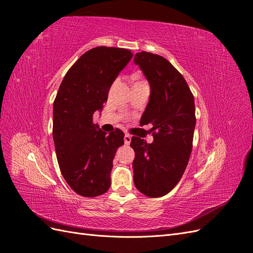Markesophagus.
I'll return each mask as SVG.
<instances>
[{"mask_svg":"<svg viewBox=\"0 0 253 253\" xmlns=\"http://www.w3.org/2000/svg\"><path fill=\"white\" fill-rule=\"evenodd\" d=\"M124 142H125V144H127V145L130 143V142H131V135L126 133L125 137H124Z\"/></svg>","mask_w":253,"mask_h":253,"instance_id":"34e87169","label":"esophagus"}]
</instances>
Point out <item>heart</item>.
I'll use <instances>...</instances> for the list:
<instances>
[{
	"label": "heart",
	"instance_id": "b5f03b06",
	"mask_svg": "<svg viewBox=\"0 0 253 253\" xmlns=\"http://www.w3.org/2000/svg\"><path fill=\"white\" fill-rule=\"evenodd\" d=\"M140 83H145L144 81H138V82H135L134 84H140Z\"/></svg>",
	"mask_w": 253,
	"mask_h": 253
}]
</instances>
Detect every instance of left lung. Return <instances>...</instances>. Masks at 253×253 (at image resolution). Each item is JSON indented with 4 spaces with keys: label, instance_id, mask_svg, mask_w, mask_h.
Segmentation results:
<instances>
[{
    "label": "left lung",
    "instance_id": "1",
    "mask_svg": "<svg viewBox=\"0 0 253 253\" xmlns=\"http://www.w3.org/2000/svg\"><path fill=\"white\" fill-rule=\"evenodd\" d=\"M133 62L150 83L151 95L141 126L152 124V143L131 138L133 182L150 198L166 196L182 178L192 150L194 98L184 77L165 57L142 51Z\"/></svg>",
    "mask_w": 253,
    "mask_h": 253
}]
</instances>
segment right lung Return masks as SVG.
<instances>
[{"label":"right lung","instance_id":"obj_1","mask_svg":"<svg viewBox=\"0 0 253 253\" xmlns=\"http://www.w3.org/2000/svg\"><path fill=\"white\" fill-rule=\"evenodd\" d=\"M130 50L96 47L82 54L65 75L53 102V141L62 175L78 194L94 198L111 185L120 129L107 134L93 123L116 77L131 60Z\"/></svg>","mask_w":253,"mask_h":253}]
</instances>
